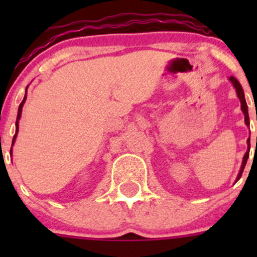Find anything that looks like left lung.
<instances>
[{
    "label": "left lung",
    "instance_id": "left-lung-1",
    "mask_svg": "<svg viewBox=\"0 0 257 257\" xmlns=\"http://www.w3.org/2000/svg\"><path fill=\"white\" fill-rule=\"evenodd\" d=\"M230 82L232 83V85L235 87V89H236V94L237 97H239L240 99V103H241V110L243 112V115H245V123L246 125H250V119H248V110H247V104H246V100H245V94H243V90H242V87H241V84L239 83V80H237L235 77H230ZM247 144H248V148H250V138L247 139ZM248 150L245 153V155H243V159H242V164H241V168H240V172H239V175H237L236 178V181L239 180L241 178V175H242V172L243 169H245V165H246V162H247L248 159Z\"/></svg>",
    "mask_w": 257,
    "mask_h": 257
}]
</instances>
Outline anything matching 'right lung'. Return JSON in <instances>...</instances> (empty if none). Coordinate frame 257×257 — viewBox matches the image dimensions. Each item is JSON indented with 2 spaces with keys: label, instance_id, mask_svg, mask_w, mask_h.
<instances>
[{
  "label": "right lung",
  "instance_id": "obj_1",
  "mask_svg": "<svg viewBox=\"0 0 257 257\" xmlns=\"http://www.w3.org/2000/svg\"><path fill=\"white\" fill-rule=\"evenodd\" d=\"M26 98H27V88H26V94H25V98H23V100H22V102H21L20 107H18L17 120H16V134H15V137H14V141H12V145L15 144V141H16V137H17V133H18V120H20V118H21V114H22V107H23V104H25V102H26ZM11 153H12V148H11Z\"/></svg>",
  "mask_w": 257,
  "mask_h": 257
}]
</instances>
